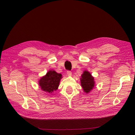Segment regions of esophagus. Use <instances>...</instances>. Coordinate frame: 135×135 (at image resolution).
I'll list each match as a JSON object with an SVG mask.
<instances>
[{
    "label": "esophagus",
    "mask_w": 135,
    "mask_h": 135,
    "mask_svg": "<svg viewBox=\"0 0 135 135\" xmlns=\"http://www.w3.org/2000/svg\"><path fill=\"white\" fill-rule=\"evenodd\" d=\"M67 74L68 76H70L72 75V72L71 71H69V70H68V71L67 72Z\"/></svg>",
    "instance_id": "obj_1"
}]
</instances>
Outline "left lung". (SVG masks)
I'll list each match as a JSON object with an SVG mask.
<instances>
[{
  "mask_svg": "<svg viewBox=\"0 0 135 135\" xmlns=\"http://www.w3.org/2000/svg\"><path fill=\"white\" fill-rule=\"evenodd\" d=\"M80 83L84 91L86 94L90 93L95 86L94 78L88 70H85L82 74Z\"/></svg>",
  "mask_w": 135,
  "mask_h": 135,
  "instance_id": "8db88e82",
  "label": "left lung"
}]
</instances>
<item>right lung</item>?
<instances>
[{
  "instance_id": "obj_1",
  "label": "right lung",
  "mask_w": 135,
  "mask_h": 135,
  "mask_svg": "<svg viewBox=\"0 0 135 135\" xmlns=\"http://www.w3.org/2000/svg\"><path fill=\"white\" fill-rule=\"evenodd\" d=\"M62 74L55 70H49L45 75L41 78L39 85L41 89L47 93L51 94L58 89Z\"/></svg>"
}]
</instances>
